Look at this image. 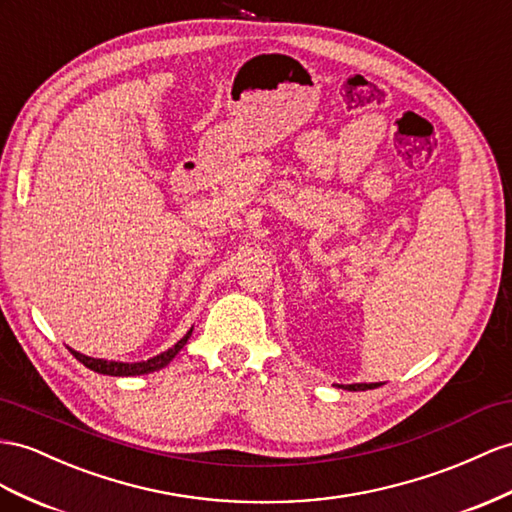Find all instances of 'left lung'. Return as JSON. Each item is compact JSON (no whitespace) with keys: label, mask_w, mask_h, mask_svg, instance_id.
Instances as JSON below:
<instances>
[{"label":"left lung","mask_w":512,"mask_h":512,"mask_svg":"<svg viewBox=\"0 0 512 512\" xmlns=\"http://www.w3.org/2000/svg\"><path fill=\"white\" fill-rule=\"evenodd\" d=\"M378 387L376 383H355V385H346V389L350 391H365V389H374Z\"/></svg>","instance_id":"obj_1"}]
</instances>
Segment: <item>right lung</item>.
<instances>
[{
    "instance_id": "right-lung-1",
    "label": "right lung",
    "mask_w": 512,
    "mask_h": 512,
    "mask_svg": "<svg viewBox=\"0 0 512 512\" xmlns=\"http://www.w3.org/2000/svg\"><path fill=\"white\" fill-rule=\"evenodd\" d=\"M190 335H192V329L183 335L179 342L173 346V348H168L166 352H162V355H157V357H153V359H149V361H140V363H121V361H103V359H93V357H86V355H82V352H77V350H71L73 352V357L80 361V363H84L88 370H93V372H99V374H108V376H140V374H149V372H155V370H162L164 365H168L170 361H173V357L177 355V352L188 344V339H190Z\"/></svg>"
}]
</instances>
